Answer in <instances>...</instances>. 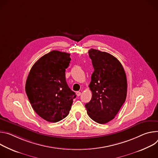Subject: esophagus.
Wrapping results in <instances>:
<instances>
[{"label": "esophagus", "mask_w": 158, "mask_h": 158, "mask_svg": "<svg viewBox=\"0 0 158 158\" xmlns=\"http://www.w3.org/2000/svg\"><path fill=\"white\" fill-rule=\"evenodd\" d=\"M76 94H77V95L78 97H79V96H80V95H81V92H79V91H78V92H77Z\"/></svg>", "instance_id": "1"}]
</instances>
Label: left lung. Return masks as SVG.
Wrapping results in <instances>:
<instances>
[{
	"mask_svg": "<svg viewBox=\"0 0 158 158\" xmlns=\"http://www.w3.org/2000/svg\"><path fill=\"white\" fill-rule=\"evenodd\" d=\"M89 55L94 68L89 85L92 97L85 106L93 120L106 124L115 117L126 101V75L120 61L108 52L91 49Z\"/></svg>",
	"mask_w": 158,
	"mask_h": 158,
	"instance_id": "left-lung-1",
	"label": "left lung"
}]
</instances>
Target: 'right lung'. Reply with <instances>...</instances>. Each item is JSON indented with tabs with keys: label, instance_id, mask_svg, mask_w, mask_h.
<instances>
[{
	"label": "right lung",
	"instance_id": "right-lung-1",
	"mask_svg": "<svg viewBox=\"0 0 158 158\" xmlns=\"http://www.w3.org/2000/svg\"><path fill=\"white\" fill-rule=\"evenodd\" d=\"M69 55L55 50L43 56L31 68L26 82V92L32 109L48 122H57L65 118L76 97L65 78Z\"/></svg>",
	"mask_w": 158,
	"mask_h": 158
}]
</instances>
